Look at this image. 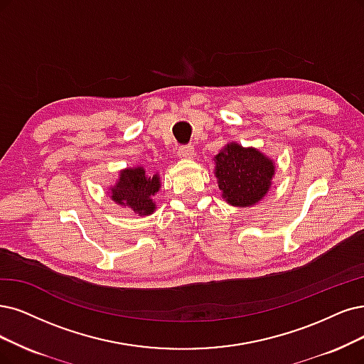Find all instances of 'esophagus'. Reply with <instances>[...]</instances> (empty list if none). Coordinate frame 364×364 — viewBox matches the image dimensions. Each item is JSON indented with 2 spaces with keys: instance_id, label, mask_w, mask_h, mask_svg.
Masks as SVG:
<instances>
[{
  "instance_id": "obj_1",
  "label": "esophagus",
  "mask_w": 364,
  "mask_h": 364,
  "mask_svg": "<svg viewBox=\"0 0 364 364\" xmlns=\"http://www.w3.org/2000/svg\"><path fill=\"white\" fill-rule=\"evenodd\" d=\"M195 156V146L193 145H183L178 148V157L184 159V160H189L193 159Z\"/></svg>"
}]
</instances>
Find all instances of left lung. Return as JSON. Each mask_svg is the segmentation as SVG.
Returning <instances> with one entry per match:
<instances>
[{
	"label": "left lung",
	"instance_id": "1",
	"mask_svg": "<svg viewBox=\"0 0 364 364\" xmlns=\"http://www.w3.org/2000/svg\"><path fill=\"white\" fill-rule=\"evenodd\" d=\"M273 161L255 148L230 144L216 156V177L223 198L235 207L255 205L268 192Z\"/></svg>",
	"mask_w": 364,
	"mask_h": 364
}]
</instances>
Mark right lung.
<instances>
[{
  "label": "right lung",
  "instance_id": "1",
  "mask_svg": "<svg viewBox=\"0 0 364 364\" xmlns=\"http://www.w3.org/2000/svg\"><path fill=\"white\" fill-rule=\"evenodd\" d=\"M159 175L148 177L142 168L126 169L121 172L119 181L112 189V199L121 205H129L139 216L150 214L156 205L151 196L159 191Z\"/></svg>",
  "mask_w": 364,
  "mask_h": 364
}]
</instances>
